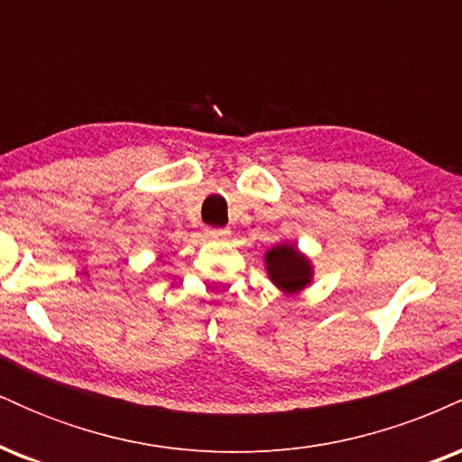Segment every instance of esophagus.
<instances>
[{
    "mask_svg": "<svg viewBox=\"0 0 462 462\" xmlns=\"http://www.w3.org/2000/svg\"><path fill=\"white\" fill-rule=\"evenodd\" d=\"M204 235L213 238V241H224V238L230 236V230H227V227H206Z\"/></svg>",
    "mask_w": 462,
    "mask_h": 462,
    "instance_id": "esophagus-1",
    "label": "esophagus"
}]
</instances>
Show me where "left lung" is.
Segmentation results:
<instances>
[{
	"instance_id": "1",
	"label": "left lung",
	"mask_w": 462,
	"mask_h": 462,
	"mask_svg": "<svg viewBox=\"0 0 462 462\" xmlns=\"http://www.w3.org/2000/svg\"><path fill=\"white\" fill-rule=\"evenodd\" d=\"M269 280L286 295L300 293L312 282V264L295 245L282 243L264 254Z\"/></svg>"
}]
</instances>
